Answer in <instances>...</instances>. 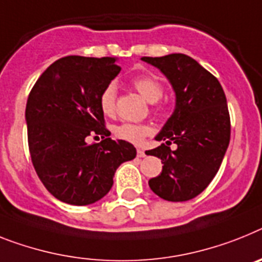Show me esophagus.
Instances as JSON below:
<instances>
[{
    "mask_svg": "<svg viewBox=\"0 0 262 262\" xmlns=\"http://www.w3.org/2000/svg\"><path fill=\"white\" fill-rule=\"evenodd\" d=\"M145 151H144V149H137V157H140V158H142V157H145Z\"/></svg>",
    "mask_w": 262,
    "mask_h": 262,
    "instance_id": "1",
    "label": "esophagus"
}]
</instances>
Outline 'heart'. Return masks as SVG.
I'll list each match as a JSON object with an SVG mask.
<instances>
[{
    "mask_svg": "<svg viewBox=\"0 0 262 262\" xmlns=\"http://www.w3.org/2000/svg\"><path fill=\"white\" fill-rule=\"evenodd\" d=\"M132 85L141 94V97L149 104L157 102L164 94V85L158 78L153 76H141L132 81ZM100 107L102 113L106 116H112L116 109V86L107 85L100 96ZM151 127L149 125H137V124H124L118 125L114 129V135L121 140H125L132 144H140L145 137L150 135Z\"/></svg>",
    "mask_w": 262,
    "mask_h": 262,
    "instance_id": "heart-1",
    "label": "heart"
}]
</instances>
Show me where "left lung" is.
<instances>
[{
	"label": "left lung",
	"instance_id": "1",
	"mask_svg": "<svg viewBox=\"0 0 262 262\" xmlns=\"http://www.w3.org/2000/svg\"><path fill=\"white\" fill-rule=\"evenodd\" d=\"M141 60L166 77L176 96L172 116L155 137L165 144L145 151L164 164L160 176L149 180V186L166 201H188L214 179L229 145L225 93L216 77L186 54ZM172 142L178 145L176 151L168 148Z\"/></svg>",
	"mask_w": 262,
	"mask_h": 262
}]
</instances>
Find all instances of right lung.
Returning <instances> with one entry per match:
<instances>
[{
  "label": "right lung",
  "mask_w": 262,
  "mask_h": 262,
  "mask_svg": "<svg viewBox=\"0 0 262 262\" xmlns=\"http://www.w3.org/2000/svg\"><path fill=\"white\" fill-rule=\"evenodd\" d=\"M121 72L116 57H63L43 72L26 102L33 166L45 188L70 205H89L107 194L114 173L137 151L114 141L104 126L102 90ZM90 134L102 135L88 145Z\"/></svg>",
  "instance_id": "1"
}]
</instances>
